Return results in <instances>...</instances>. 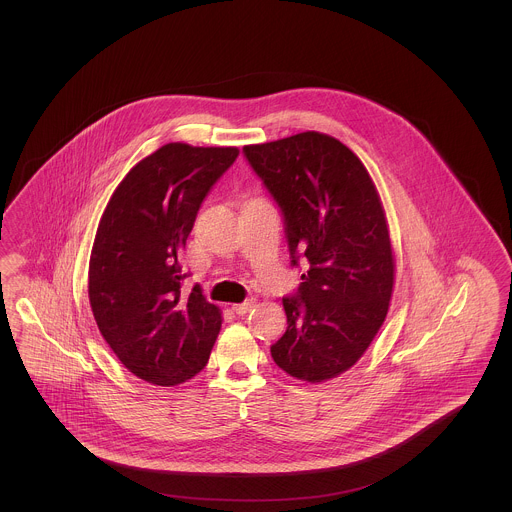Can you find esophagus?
Instances as JSON below:
<instances>
[{
  "instance_id": "34e87169",
  "label": "esophagus",
  "mask_w": 512,
  "mask_h": 512,
  "mask_svg": "<svg viewBox=\"0 0 512 512\" xmlns=\"http://www.w3.org/2000/svg\"><path fill=\"white\" fill-rule=\"evenodd\" d=\"M255 305V301L253 299H247V301H244V303H238V305H234L232 307V311L236 313V315H240V317H244V315H247L249 311H251V307Z\"/></svg>"
}]
</instances>
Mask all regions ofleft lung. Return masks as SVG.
<instances>
[{
	"mask_svg": "<svg viewBox=\"0 0 512 512\" xmlns=\"http://www.w3.org/2000/svg\"><path fill=\"white\" fill-rule=\"evenodd\" d=\"M244 155L280 207L292 267L309 268L284 297L288 328L270 355L293 378L330 380L361 359L388 315L393 255L380 197L359 157L320 132Z\"/></svg>",
	"mask_w": 512,
	"mask_h": 512,
	"instance_id": "left-lung-1",
	"label": "left lung"
}]
</instances>
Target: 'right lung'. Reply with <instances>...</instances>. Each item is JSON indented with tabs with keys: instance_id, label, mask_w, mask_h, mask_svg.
I'll use <instances>...</instances> for the list:
<instances>
[{
	"instance_id": "add662e5",
	"label": "right lung",
	"mask_w": 512,
	"mask_h": 512,
	"mask_svg": "<svg viewBox=\"0 0 512 512\" xmlns=\"http://www.w3.org/2000/svg\"><path fill=\"white\" fill-rule=\"evenodd\" d=\"M238 155V147H159L124 176L99 220L92 313L122 365L149 384L194 378L219 336V307L199 286L182 292L188 274L178 257L203 199Z\"/></svg>"
}]
</instances>
